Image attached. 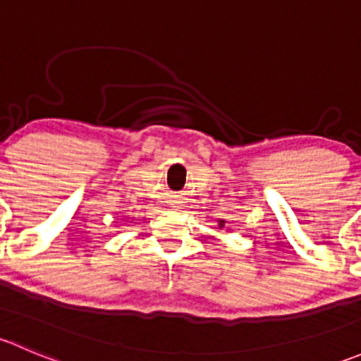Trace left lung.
<instances>
[{
  "instance_id": "8db88e82",
  "label": "left lung",
  "mask_w": 361,
  "mask_h": 361,
  "mask_svg": "<svg viewBox=\"0 0 361 361\" xmlns=\"http://www.w3.org/2000/svg\"><path fill=\"white\" fill-rule=\"evenodd\" d=\"M225 224H227L225 220H218V227H220V228H225ZM227 231H228V228H227Z\"/></svg>"
}]
</instances>
